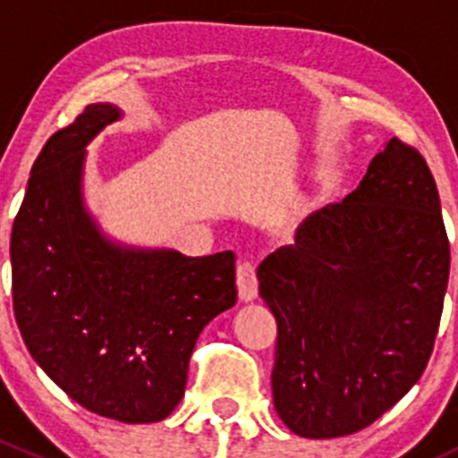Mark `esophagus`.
Masks as SVG:
<instances>
[{
    "mask_svg": "<svg viewBox=\"0 0 458 458\" xmlns=\"http://www.w3.org/2000/svg\"><path fill=\"white\" fill-rule=\"evenodd\" d=\"M237 290L242 301H252L259 294L257 267L255 263L246 261V259H242V261L237 263Z\"/></svg>",
    "mask_w": 458,
    "mask_h": 458,
    "instance_id": "obj_1",
    "label": "esophagus"
}]
</instances>
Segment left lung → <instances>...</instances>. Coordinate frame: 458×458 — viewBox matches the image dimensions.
Wrapping results in <instances>:
<instances>
[{"label": "left lung", "instance_id": "left-lung-1", "mask_svg": "<svg viewBox=\"0 0 458 458\" xmlns=\"http://www.w3.org/2000/svg\"><path fill=\"white\" fill-rule=\"evenodd\" d=\"M450 276L437 183L396 137L359 188L312 212L257 270L276 318L272 396L306 438L354 434L421 378Z\"/></svg>", "mask_w": 458, "mask_h": 458}]
</instances>
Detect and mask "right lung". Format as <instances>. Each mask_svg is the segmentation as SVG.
I'll return each mask as SVG.
<instances>
[{
    "label": "right lung",
    "mask_w": 458,
    "mask_h": 458,
    "mask_svg": "<svg viewBox=\"0 0 458 458\" xmlns=\"http://www.w3.org/2000/svg\"><path fill=\"white\" fill-rule=\"evenodd\" d=\"M122 117L92 104L30 170L11 234L13 308L39 368L80 405L123 423L168 417L206 323L237 301L234 252L123 248L84 208L86 146Z\"/></svg>",
    "instance_id": "right-lung-1"
}]
</instances>
